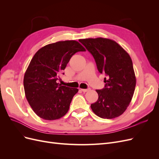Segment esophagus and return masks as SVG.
<instances>
[{"label":"esophagus","instance_id":"obj_1","mask_svg":"<svg viewBox=\"0 0 159 159\" xmlns=\"http://www.w3.org/2000/svg\"><path fill=\"white\" fill-rule=\"evenodd\" d=\"M89 90V89H81V91H83L84 93L87 92V91H88Z\"/></svg>","mask_w":159,"mask_h":159}]
</instances>
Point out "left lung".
I'll return each mask as SVG.
<instances>
[{
  "label": "left lung",
  "mask_w": 159,
  "mask_h": 159,
  "mask_svg": "<svg viewBox=\"0 0 159 159\" xmlns=\"http://www.w3.org/2000/svg\"><path fill=\"white\" fill-rule=\"evenodd\" d=\"M79 41L92 56L101 74L105 73V88L97 89L98 99L91 104L93 113L103 119L122 115L131 102L136 85L133 62L128 53L108 38H85Z\"/></svg>",
  "instance_id": "8db88e82"
}]
</instances>
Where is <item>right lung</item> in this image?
I'll use <instances>...</instances> for the list:
<instances>
[{"label": "right lung", "mask_w": 159, "mask_h": 159, "mask_svg": "<svg viewBox=\"0 0 159 159\" xmlns=\"http://www.w3.org/2000/svg\"><path fill=\"white\" fill-rule=\"evenodd\" d=\"M85 51L78 42L66 40L42 47L33 56L24 76V88L28 103L38 117L52 121L68 111L78 89L61 85L57 81L71 56Z\"/></svg>", "instance_id": "obj_1"}]
</instances>
